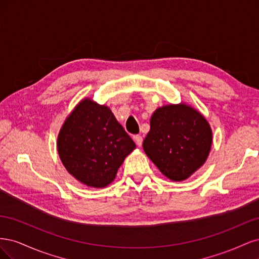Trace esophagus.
Masks as SVG:
<instances>
[{"mask_svg": "<svg viewBox=\"0 0 259 259\" xmlns=\"http://www.w3.org/2000/svg\"><path fill=\"white\" fill-rule=\"evenodd\" d=\"M134 139H135V142H136V144H137V146H142L143 145V137H142V135H135L134 136Z\"/></svg>", "mask_w": 259, "mask_h": 259, "instance_id": "1", "label": "esophagus"}]
</instances>
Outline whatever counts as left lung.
<instances>
[{
    "label": "left lung",
    "mask_w": 259,
    "mask_h": 259,
    "mask_svg": "<svg viewBox=\"0 0 259 259\" xmlns=\"http://www.w3.org/2000/svg\"><path fill=\"white\" fill-rule=\"evenodd\" d=\"M211 140V130L200 112L184 104L168 105L152 114L143 147L163 175L182 182L204 164Z\"/></svg>",
    "instance_id": "obj_1"
}]
</instances>
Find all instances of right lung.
I'll return each mask as SVG.
<instances>
[{"label": "right lung", "mask_w": 259, "mask_h": 259, "mask_svg": "<svg viewBox=\"0 0 259 259\" xmlns=\"http://www.w3.org/2000/svg\"><path fill=\"white\" fill-rule=\"evenodd\" d=\"M135 143L110 109L82 100L62 125L57 140L67 170L89 187L104 188L115 178Z\"/></svg>", "instance_id": "right-lung-1"}]
</instances>
